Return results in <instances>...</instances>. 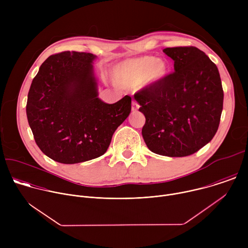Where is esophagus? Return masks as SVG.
<instances>
[{
	"mask_svg": "<svg viewBox=\"0 0 248 248\" xmlns=\"http://www.w3.org/2000/svg\"><path fill=\"white\" fill-rule=\"evenodd\" d=\"M138 109H139V105L136 102H132L131 103V111L136 112Z\"/></svg>",
	"mask_w": 248,
	"mask_h": 248,
	"instance_id": "esophagus-1",
	"label": "esophagus"
}]
</instances>
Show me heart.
I'll use <instances>...</instances> for the list:
<instances>
[{"label": "heart", "mask_w": 248, "mask_h": 248, "mask_svg": "<svg viewBox=\"0 0 248 248\" xmlns=\"http://www.w3.org/2000/svg\"><path fill=\"white\" fill-rule=\"evenodd\" d=\"M169 63L152 56L131 59L119 63L113 70L112 78L121 87H136L142 83H153L169 73Z\"/></svg>", "instance_id": "obj_1"}]
</instances>
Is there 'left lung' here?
<instances>
[{"label": "left lung", "instance_id": "1", "mask_svg": "<svg viewBox=\"0 0 248 248\" xmlns=\"http://www.w3.org/2000/svg\"><path fill=\"white\" fill-rule=\"evenodd\" d=\"M174 73L140 90L134 99L145 116L142 136L150 151L168 157L191 155L216 134L224 91L217 65L196 47L166 48Z\"/></svg>", "mask_w": 248, "mask_h": 248}]
</instances>
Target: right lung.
Masks as SVG:
<instances>
[{
	"mask_svg": "<svg viewBox=\"0 0 248 248\" xmlns=\"http://www.w3.org/2000/svg\"><path fill=\"white\" fill-rule=\"evenodd\" d=\"M90 53L50 56L32 80L26 115L35 142L49 158L77 164L102 156L129 116L131 98L114 104L99 97Z\"/></svg>",
	"mask_w": 248,
	"mask_h": 248,
	"instance_id": "add662e5",
	"label": "right lung"
}]
</instances>
